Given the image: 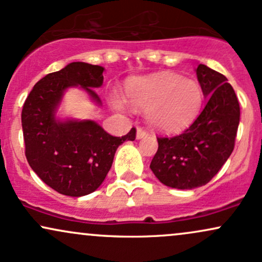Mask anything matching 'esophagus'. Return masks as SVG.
I'll return each instance as SVG.
<instances>
[{
  "label": "esophagus",
  "mask_w": 262,
  "mask_h": 262,
  "mask_svg": "<svg viewBox=\"0 0 262 262\" xmlns=\"http://www.w3.org/2000/svg\"><path fill=\"white\" fill-rule=\"evenodd\" d=\"M145 137H148V132H146L145 129L141 128V127L138 128L137 129V138H138V139H141V138H145Z\"/></svg>",
  "instance_id": "34e87169"
}]
</instances>
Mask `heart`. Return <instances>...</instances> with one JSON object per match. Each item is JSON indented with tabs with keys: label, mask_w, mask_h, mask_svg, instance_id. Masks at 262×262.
<instances>
[{
	"label": "heart",
	"mask_w": 262,
	"mask_h": 262,
	"mask_svg": "<svg viewBox=\"0 0 262 262\" xmlns=\"http://www.w3.org/2000/svg\"><path fill=\"white\" fill-rule=\"evenodd\" d=\"M127 93L135 107L148 110L146 116L152 127L166 132L191 124L203 104L200 83L170 73L134 81ZM112 101L118 110L125 108V101L119 96H113Z\"/></svg>",
	"instance_id": "1"
}]
</instances>
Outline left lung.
Masks as SVG:
<instances>
[{"mask_svg": "<svg viewBox=\"0 0 262 262\" xmlns=\"http://www.w3.org/2000/svg\"><path fill=\"white\" fill-rule=\"evenodd\" d=\"M196 74L206 106L181 134L158 137L159 148L150 164L159 181L172 188L191 189L208 183L235 145L240 106L233 87L224 75L203 64Z\"/></svg>", "mask_w": 262, "mask_h": 262, "instance_id": "left-lung-1", "label": "left lung"}]
</instances>
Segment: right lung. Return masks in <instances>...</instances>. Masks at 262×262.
Returning a JSON list of instances; mask_svg holds the SVG:
<instances>
[{
  "mask_svg": "<svg viewBox=\"0 0 262 262\" xmlns=\"http://www.w3.org/2000/svg\"><path fill=\"white\" fill-rule=\"evenodd\" d=\"M104 69L71 62L35 83L23 104L22 128L26 158L43 182L59 193L81 197L96 191L112 166L114 154L127 135L113 137L92 121H56L54 113L68 87L81 86L96 102L95 87L103 83Z\"/></svg>",
  "mask_w": 262,
  "mask_h": 262,
  "instance_id": "1",
  "label": "right lung"
}]
</instances>
